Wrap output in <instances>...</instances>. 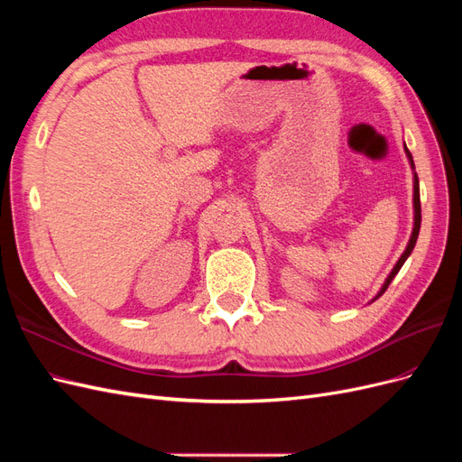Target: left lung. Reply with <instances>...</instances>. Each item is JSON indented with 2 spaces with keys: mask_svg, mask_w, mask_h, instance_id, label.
I'll use <instances>...</instances> for the list:
<instances>
[{
  "mask_svg": "<svg viewBox=\"0 0 462 462\" xmlns=\"http://www.w3.org/2000/svg\"><path fill=\"white\" fill-rule=\"evenodd\" d=\"M407 150V156H409V160H411V165H412V170H414V162H412V156H411V152H409V148H404ZM420 221H422V209H420V187H418V175L414 173V229H412V235H411V241H409V245H407V248H404V253H402V256L399 258V262L395 263V268L391 270V273H389V277L385 279V283H383V287H382V291L377 292V297L375 299H380L383 292H385V289L389 287V283L393 282V277L399 273V270L402 268V263H404V260H407L409 256H411V253H412V248H414V245H416V239H418V233H420Z\"/></svg>",
  "mask_w": 462,
  "mask_h": 462,
  "instance_id": "8db88e82",
  "label": "left lung"
}]
</instances>
